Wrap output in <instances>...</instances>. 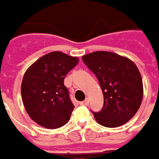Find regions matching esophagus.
<instances>
[{
    "label": "esophagus",
    "mask_w": 159,
    "mask_h": 159,
    "mask_svg": "<svg viewBox=\"0 0 159 159\" xmlns=\"http://www.w3.org/2000/svg\"><path fill=\"white\" fill-rule=\"evenodd\" d=\"M89 98H86L84 101L80 102V104H81V105H84V106H87L89 104Z\"/></svg>",
    "instance_id": "1"
}]
</instances>
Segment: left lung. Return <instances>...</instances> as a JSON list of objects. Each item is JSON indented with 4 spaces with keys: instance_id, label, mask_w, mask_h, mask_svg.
<instances>
[{
    "instance_id": "left-lung-1",
    "label": "left lung",
    "mask_w": 159,
    "mask_h": 159,
    "mask_svg": "<svg viewBox=\"0 0 159 159\" xmlns=\"http://www.w3.org/2000/svg\"><path fill=\"white\" fill-rule=\"evenodd\" d=\"M98 77L103 94V107L93 112L99 125L116 128L130 120L143 100L141 74L129 58L109 51H96L82 57Z\"/></svg>"
}]
</instances>
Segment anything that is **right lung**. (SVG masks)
<instances>
[{"mask_svg": "<svg viewBox=\"0 0 159 159\" xmlns=\"http://www.w3.org/2000/svg\"><path fill=\"white\" fill-rule=\"evenodd\" d=\"M77 57L54 51L29 67L20 92L26 111L32 120L47 129L66 125L75 106L71 102L64 76L78 63Z\"/></svg>", "mask_w": 159, "mask_h": 159, "instance_id": "right-lung-1", "label": "right lung"}]
</instances>
